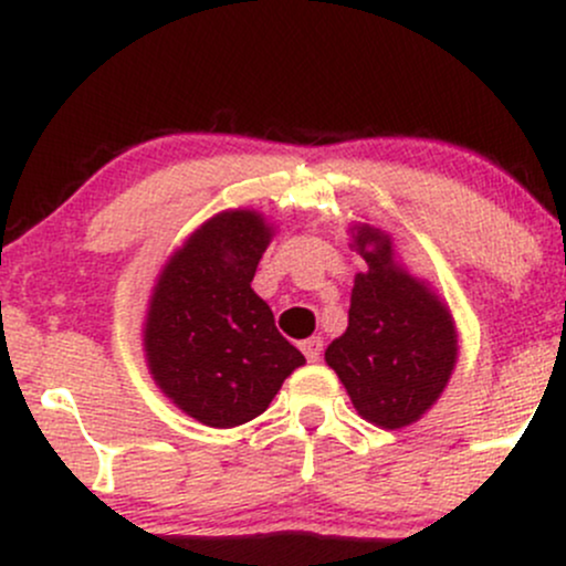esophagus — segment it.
Returning a JSON list of instances; mask_svg holds the SVG:
<instances>
[{"label":"esophagus","mask_w":566,"mask_h":566,"mask_svg":"<svg viewBox=\"0 0 566 566\" xmlns=\"http://www.w3.org/2000/svg\"><path fill=\"white\" fill-rule=\"evenodd\" d=\"M301 348H303L305 359H308V361H319L322 348H324V340H322V337H308V340L301 343Z\"/></svg>","instance_id":"obj_1"}]
</instances>
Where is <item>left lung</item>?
Wrapping results in <instances>:
<instances>
[{"label":"left lung","instance_id":"obj_1","mask_svg":"<svg viewBox=\"0 0 566 566\" xmlns=\"http://www.w3.org/2000/svg\"><path fill=\"white\" fill-rule=\"evenodd\" d=\"M367 261L350 290L348 327L324 350L367 423L396 431L437 405L458 365L450 305L396 261L394 239L369 223L350 229Z\"/></svg>","mask_w":566,"mask_h":566}]
</instances>
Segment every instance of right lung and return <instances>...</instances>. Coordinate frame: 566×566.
<instances>
[{"label": "right lung", "instance_id": "right-lung-1", "mask_svg": "<svg viewBox=\"0 0 566 566\" xmlns=\"http://www.w3.org/2000/svg\"><path fill=\"white\" fill-rule=\"evenodd\" d=\"M271 237L263 212H218L167 258L148 297V373L175 407L210 428L258 418L305 365L250 287Z\"/></svg>", "mask_w": 566, "mask_h": 566}]
</instances>
